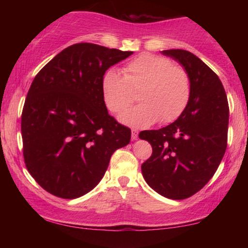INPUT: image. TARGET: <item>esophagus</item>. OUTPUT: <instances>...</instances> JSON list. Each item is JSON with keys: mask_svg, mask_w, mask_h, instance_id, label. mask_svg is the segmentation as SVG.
Returning <instances> with one entry per match:
<instances>
[{"mask_svg": "<svg viewBox=\"0 0 248 248\" xmlns=\"http://www.w3.org/2000/svg\"><path fill=\"white\" fill-rule=\"evenodd\" d=\"M138 135H139V132L137 130H132V134H131L132 140H137Z\"/></svg>", "mask_w": 248, "mask_h": 248, "instance_id": "esophagus-1", "label": "esophagus"}]
</instances>
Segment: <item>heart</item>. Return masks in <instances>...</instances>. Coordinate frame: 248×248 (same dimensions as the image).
<instances>
[{
	"label": "heart",
	"mask_w": 248,
	"mask_h": 248,
	"mask_svg": "<svg viewBox=\"0 0 248 248\" xmlns=\"http://www.w3.org/2000/svg\"><path fill=\"white\" fill-rule=\"evenodd\" d=\"M140 104L120 115V121L131 127L142 128L155 123L166 124L184 113L191 97V81L183 67L167 57L141 54L123 67V74L110 69L101 79L105 107L117 114L134 99Z\"/></svg>",
	"instance_id": "heart-1"
}]
</instances>
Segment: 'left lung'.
Masks as SVG:
<instances>
[{"label":"left lung","instance_id":"left-lung-1","mask_svg":"<svg viewBox=\"0 0 248 248\" xmlns=\"http://www.w3.org/2000/svg\"><path fill=\"white\" fill-rule=\"evenodd\" d=\"M177 61L191 81L184 113L159 130L142 131L152 155L141 166L152 189L171 200L194 195L218 169L227 148L229 106L218 76L194 54L184 49L161 52Z\"/></svg>","mask_w":248,"mask_h":248}]
</instances>
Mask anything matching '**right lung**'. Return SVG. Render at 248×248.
Instances as JSON below:
<instances>
[{
    "instance_id": "1",
    "label": "right lung",
    "mask_w": 248,
    "mask_h": 248,
    "mask_svg": "<svg viewBox=\"0 0 248 248\" xmlns=\"http://www.w3.org/2000/svg\"><path fill=\"white\" fill-rule=\"evenodd\" d=\"M132 54L74 44L33 79L21 115L23 158L30 175L50 194H87L104 177L115 150L130 143V128L105 107L101 79Z\"/></svg>"
}]
</instances>
